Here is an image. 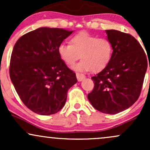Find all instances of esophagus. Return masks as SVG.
<instances>
[{
    "label": "esophagus",
    "instance_id": "obj_1",
    "mask_svg": "<svg viewBox=\"0 0 150 150\" xmlns=\"http://www.w3.org/2000/svg\"><path fill=\"white\" fill-rule=\"evenodd\" d=\"M76 77L77 78V80H78L79 82H81V81H82L84 80V79L85 78V76L83 75V74H81V73H76Z\"/></svg>",
    "mask_w": 150,
    "mask_h": 150
}]
</instances>
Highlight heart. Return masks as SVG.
<instances>
[{"label": "heart", "mask_w": 150, "mask_h": 150, "mask_svg": "<svg viewBox=\"0 0 150 150\" xmlns=\"http://www.w3.org/2000/svg\"><path fill=\"white\" fill-rule=\"evenodd\" d=\"M70 44H60L58 53L68 66L75 64L80 56L82 61L73 67L76 71L92 70L94 73L100 72L107 66L112 58L113 45L106 38H98L81 32L70 38Z\"/></svg>", "instance_id": "b5f03b06"}]
</instances>
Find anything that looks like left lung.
<instances>
[{"instance_id":"1","label":"left lung","mask_w":150,"mask_h":150,"mask_svg":"<svg viewBox=\"0 0 150 150\" xmlns=\"http://www.w3.org/2000/svg\"><path fill=\"white\" fill-rule=\"evenodd\" d=\"M105 32L113 45V56L107 66L92 77L94 87L87 98L98 111L116 114L130 107L139 98L147 58L132 35L114 30Z\"/></svg>"}]
</instances>
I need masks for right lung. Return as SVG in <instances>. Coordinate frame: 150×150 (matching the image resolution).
<instances>
[{"instance_id": "obj_1", "label": "right lung", "mask_w": 150, "mask_h": 150, "mask_svg": "<svg viewBox=\"0 0 150 150\" xmlns=\"http://www.w3.org/2000/svg\"><path fill=\"white\" fill-rule=\"evenodd\" d=\"M73 32L40 27L15 43L10 77L22 102L39 115L54 114L64 106L67 93L77 82L76 75L60 58L58 48Z\"/></svg>"}]
</instances>
